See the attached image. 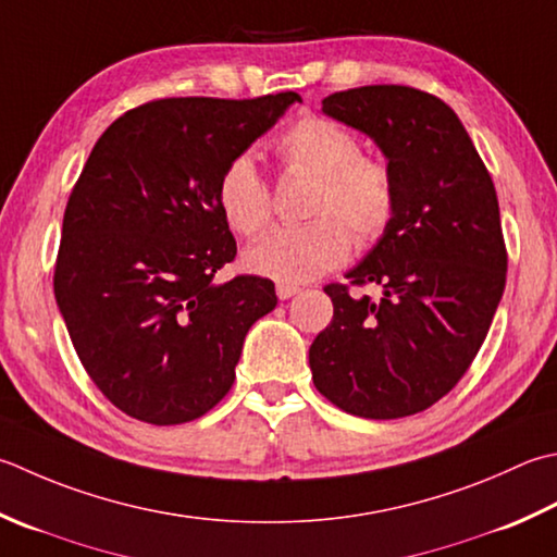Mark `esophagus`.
<instances>
[{
  "mask_svg": "<svg viewBox=\"0 0 557 557\" xmlns=\"http://www.w3.org/2000/svg\"><path fill=\"white\" fill-rule=\"evenodd\" d=\"M301 287L299 285H277V297L280 299H289L294 294H299Z\"/></svg>",
  "mask_w": 557,
  "mask_h": 557,
  "instance_id": "esophagus-1",
  "label": "esophagus"
}]
</instances>
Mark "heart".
<instances>
[{"instance_id":"heart-1","label":"heart","mask_w":557,"mask_h":557,"mask_svg":"<svg viewBox=\"0 0 557 557\" xmlns=\"http://www.w3.org/2000/svg\"><path fill=\"white\" fill-rule=\"evenodd\" d=\"M277 154L292 173L315 178L301 226H275L244 253L253 275L297 285L343 265L357 246H372L386 234L398 210L396 173L381 157L362 154L359 137L343 125L307 115L277 139ZM216 205L224 222L242 236H253L272 216V193L253 159H232L216 181Z\"/></svg>"}]
</instances>
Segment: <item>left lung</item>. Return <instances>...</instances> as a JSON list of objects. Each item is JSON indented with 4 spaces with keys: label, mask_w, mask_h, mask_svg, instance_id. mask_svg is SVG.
<instances>
[{
    "label": "left lung",
    "mask_w": 557,
    "mask_h": 557,
    "mask_svg": "<svg viewBox=\"0 0 557 557\" xmlns=\"http://www.w3.org/2000/svg\"><path fill=\"white\" fill-rule=\"evenodd\" d=\"M323 113L362 129L396 173L398 210L347 272L382 299L325 285L333 321L309 350L313 386L367 420L428 410L459 384L503 299L507 248L493 178L442 98L374 84L323 98Z\"/></svg>",
    "instance_id": "1"
}]
</instances>
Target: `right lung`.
Wrapping results in <instances>:
<instances>
[{
    "label": "right lung",
    "mask_w": 557,
    "mask_h": 557,
    "mask_svg": "<svg viewBox=\"0 0 557 557\" xmlns=\"http://www.w3.org/2000/svg\"><path fill=\"white\" fill-rule=\"evenodd\" d=\"M297 101H149L86 159L64 210L54 299L86 374L125 416L159 428L202 418L232 388L250 325L277 307L265 277L214 282L236 258L216 181Z\"/></svg>",
    "instance_id": "add662e5"
}]
</instances>
